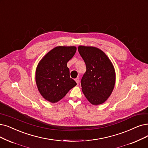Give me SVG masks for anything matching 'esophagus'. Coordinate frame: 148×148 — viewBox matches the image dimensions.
I'll list each match as a JSON object with an SVG mask.
<instances>
[{
  "label": "esophagus",
  "instance_id": "1",
  "mask_svg": "<svg viewBox=\"0 0 148 148\" xmlns=\"http://www.w3.org/2000/svg\"><path fill=\"white\" fill-rule=\"evenodd\" d=\"M75 81L76 82V83H77V84H79V78H76V79H75Z\"/></svg>",
  "mask_w": 148,
  "mask_h": 148
}]
</instances>
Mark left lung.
Segmentation results:
<instances>
[{
    "mask_svg": "<svg viewBox=\"0 0 148 148\" xmlns=\"http://www.w3.org/2000/svg\"><path fill=\"white\" fill-rule=\"evenodd\" d=\"M78 51L86 65L81 81L82 91L93 105L104 103L114 90L115 71L108 56L95 47L79 45Z\"/></svg>",
    "mask_w": 148,
    "mask_h": 148,
    "instance_id": "1",
    "label": "left lung"
}]
</instances>
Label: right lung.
<instances>
[{"label":"right lung","mask_w":148,"mask_h":148,"mask_svg":"<svg viewBox=\"0 0 148 148\" xmlns=\"http://www.w3.org/2000/svg\"><path fill=\"white\" fill-rule=\"evenodd\" d=\"M76 50L75 46H58L47 53L39 61L35 79L39 93L48 101L57 103L76 85L70 77L67 66Z\"/></svg>","instance_id":"obj_1"}]
</instances>
